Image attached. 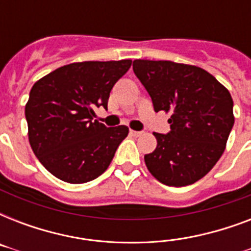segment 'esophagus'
Segmentation results:
<instances>
[{
    "instance_id": "1",
    "label": "esophagus",
    "mask_w": 251,
    "mask_h": 251,
    "mask_svg": "<svg viewBox=\"0 0 251 251\" xmlns=\"http://www.w3.org/2000/svg\"><path fill=\"white\" fill-rule=\"evenodd\" d=\"M130 134L133 135V137H139V135H142V131H135V130H130Z\"/></svg>"
}]
</instances>
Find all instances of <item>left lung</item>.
Wrapping results in <instances>:
<instances>
[{
    "label": "left lung",
    "mask_w": 251,
    "mask_h": 251,
    "mask_svg": "<svg viewBox=\"0 0 251 251\" xmlns=\"http://www.w3.org/2000/svg\"><path fill=\"white\" fill-rule=\"evenodd\" d=\"M133 70L152 99L155 112L171 114V133H153L155 151L145 155L150 173L168 186H186L222 157L234 124L229 91L194 65L134 60Z\"/></svg>",
    "instance_id": "1"
}]
</instances>
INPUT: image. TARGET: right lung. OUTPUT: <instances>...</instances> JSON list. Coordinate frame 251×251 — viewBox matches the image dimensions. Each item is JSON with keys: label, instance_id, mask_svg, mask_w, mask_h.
I'll list each match as a JSON object with an SVG mask.
<instances>
[{"label": "right lung", "instance_id": "add662e5", "mask_svg": "<svg viewBox=\"0 0 251 251\" xmlns=\"http://www.w3.org/2000/svg\"><path fill=\"white\" fill-rule=\"evenodd\" d=\"M130 66L131 60L74 62L33 84L25 109L28 141L54 177L84 183L109 167L129 127H105L94 120V109L106 108L110 90Z\"/></svg>", "mask_w": 251, "mask_h": 251}]
</instances>
